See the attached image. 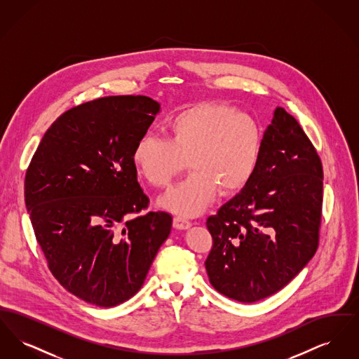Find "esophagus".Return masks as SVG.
I'll return each mask as SVG.
<instances>
[{"label": "esophagus", "mask_w": 359, "mask_h": 359, "mask_svg": "<svg viewBox=\"0 0 359 359\" xmlns=\"http://www.w3.org/2000/svg\"><path fill=\"white\" fill-rule=\"evenodd\" d=\"M173 227L177 229V230H187V229L191 227V222L187 221L186 218L177 215V217L173 218Z\"/></svg>", "instance_id": "34e87169"}]
</instances>
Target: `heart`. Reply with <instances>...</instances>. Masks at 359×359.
<instances>
[{"mask_svg":"<svg viewBox=\"0 0 359 359\" xmlns=\"http://www.w3.org/2000/svg\"><path fill=\"white\" fill-rule=\"evenodd\" d=\"M168 140L145 135L132 158L138 173L154 188H165L187 167L192 173L161 198L160 205L195 217L217 192H238L256 172L264 136L258 121L227 102H202L173 114L165 123Z\"/></svg>","mask_w":359,"mask_h":359,"instance_id":"b5f03b06","label":"heart"}]
</instances>
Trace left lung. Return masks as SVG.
<instances>
[{"label":"left lung","mask_w":359,"mask_h":359,"mask_svg":"<svg viewBox=\"0 0 359 359\" xmlns=\"http://www.w3.org/2000/svg\"><path fill=\"white\" fill-rule=\"evenodd\" d=\"M322 205V160L299 122L277 107L253 177L205 222L212 287L241 303L284 288L318 249Z\"/></svg>","instance_id":"8db88e82"}]
</instances>
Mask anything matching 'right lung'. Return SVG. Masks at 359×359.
I'll return each mask as SVG.
<instances>
[{"label": "right lung", "mask_w": 359, "mask_h": 359, "mask_svg": "<svg viewBox=\"0 0 359 359\" xmlns=\"http://www.w3.org/2000/svg\"><path fill=\"white\" fill-rule=\"evenodd\" d=\"M160 106L144 95L71 107L48 128L25 173V205L52 276L98 307L142 287L172 217L140 212L149 198L132 154Z\"/></svg>", "instance_id": "1"}]
</instances>
